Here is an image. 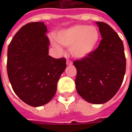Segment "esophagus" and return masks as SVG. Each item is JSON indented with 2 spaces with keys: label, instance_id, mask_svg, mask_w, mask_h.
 I'll return each mask as SVG.
<instances>
[{
  "label": "esophagus",
  "instance_id": "1",
  "mask_svg": "<svg viewBox=\"0 0 132 132\" xmlns=\"http://www.w3.org/2000/svg\"><path fill=\"white\" fill-rule=\"evenodd\" d=\"M66 64L68 65V66H71L73 64V62H72V61H71L70 59H67L66 61Z\"/></svg>",
  "mask_w": 132,
  "mask_h": 132
}]
</instances>
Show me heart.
I'll use <instances>...</instances> for the list:
<instances>
[{"mask_svg": "<svg viewBox=\"0 0 132 132\" xmlns=\"http://www.w3.org/2000/svg\"><path fill=\"white\" fill-rule=\"evenodd\" d=\"M56 38L51 39L53 46L60 49V43L66 48H70V52L74 57L80 59L93 52L99 41L100 33L94 26L76 24L58 32Z\"/></svg>", "mask_w": 132, "mask_h": 132, "instance_id": "1", "label": "heart"}]
</instances>
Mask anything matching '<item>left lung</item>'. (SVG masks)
Here are the masks:
<instances>
[{
    "label": "left lung",
    "instance_id": "obj_1",
    "mask_svg": "<svg viewBox=\"0 0 132 132\" xmlns=\"http://www.w3.org/2000/svg\"><path fill=\"white\" fill-rule=\"evenodd\" d=\"M102 40L86 57L73 61L77 74L76 90L93 104L109 101L119 90L126 71L124 45L119 35L103 22H96Z\"/></svg>",
    "mask_w": 132,
    "mask_h": 132
}]
</instances>
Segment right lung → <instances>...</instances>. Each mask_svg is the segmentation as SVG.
Segmentation results:
<instances>
[{"mask_svg":"<svg viewBox=\"0 0 132 132\" xmlns=\"http://www.w3.org/2000/svg\"><path fill=\"white\" fill-rule=\"evenodd\" d=\"M42 22L27 23L13 37L7 49V71L13 90L27 105L48 103L66 68V59L49 56V38Z\"/></svg>","mask_w":132,"mask_h":132,"instance_id":"1","label":"right lung"}]
</instances>
